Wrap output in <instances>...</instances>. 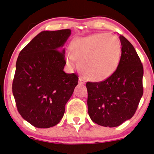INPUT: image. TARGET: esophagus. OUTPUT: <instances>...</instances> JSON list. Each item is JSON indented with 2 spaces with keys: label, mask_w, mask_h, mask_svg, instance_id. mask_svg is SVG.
Segmentation results:
<instances>
[{
  "label": "esophagus",
  "mask_w": 154,
  "mask_h": 154,
  "mask_svg": "<svg viewBox=\"0 0 154 154\" xmlns=\"http://www.w3.org/2000/svg\"><path fill=\"white\" fill-rule=\"evenodd\" d=\"M79 85H85V79H84L83 77H79Z\"/></svg>",
  "instance_id": "1"
}]
</instances>
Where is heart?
<instances>
[{
	"mask_svg": "<svg viewBox=\"0 0 154 154\" xmlns=\"http://www.w3.org/2000/svg\"><path fill=\"white\" fill-rule=\"evenodd\" d=\"M72 54L66 62L73 66L75 59L83 75L93 81H102L112 75L120 62L122 48L114 35L94 34L76 38L69 45Z\"/></svg>",
	"mask_w": 154,
	"mask_h": 154,
	"instance_id": "b5f03b06",
	"label": "heart"
}]
</instances>
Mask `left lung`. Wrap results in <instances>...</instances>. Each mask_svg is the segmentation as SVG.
Listing matches in <instances>:
<instances>
[{
    "mask_svg": "<svg viewBox=\"0 0 154 154\" xmlns=\"http://www.w3.org/2000/svg\"><path fill=\"white\" fill-rule=\"evenodd\" d=\"M122 55L116 71L100 82L86 84L91 119L103 126L115 127L134 115L143 92V68L129 40L120 35Z\"/></svg>",
    "mask_w": 154,
    "mask_h": 154,
    "instance_id": "left-lung-1",
    "label": "left lung"
}]
</instances>
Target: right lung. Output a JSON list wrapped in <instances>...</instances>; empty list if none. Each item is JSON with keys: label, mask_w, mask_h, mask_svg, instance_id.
Segmentation results:
<instances>
[{"label": "right lung", "mask_w": 154, "mask_h": 154, "mask_svg": "<svg viewBox=\"0 0 154 154\" xmlns=\"http://www.w3.org/2000/svg\"><path fill=\"white\" fill-rule=\"evenodd\" d=\"M70 35L69 29L42 31L17 59L13 94L21 116L35 127L57 125L78 84V76L63 70V47Z\"/></svg>", "instance_id": "1"}]
</instances>
